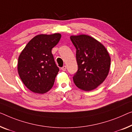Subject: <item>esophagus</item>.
Returning <instances> with one entry per match:
<instances>
[{
  "label": "esophagus",
  "instance_id": "obj_1",
  "mask_svg": "<svg viewBox=\"0 0 132 132\" xmlns=\"http://www.w3.org/2000/svg\"><path fill=\"white\" fill-rule=\"evenodd\" d=\"M61 69H62V70H63V71H66V66H63Z\"/></svg>",
  "mask_w": 132,
  "mask_h": 132
}]
</instances>
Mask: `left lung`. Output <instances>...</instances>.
Returning <instances> with one entry per match:
<instances>
[{"label": "left lung", "instance_id": "1", "mask_svg": "<svg viewBox=\"0 0 132 132\" xmlns=\"http://www.w3.org/2000/svg\"><path fill=\"white\" fill-rule=\"evenodd\" d=\"M76 49L78 70L73 80L84 91H91L101 84L109 74L111 59L103 44L86 35L71 36Z\"/></svg>", "mask_w": 132, "mask_h": 132}]
</instances>
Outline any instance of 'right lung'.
<instances>
[{"label": "right lung", "mask_w": 132, "mask_h": 132, "mask_svg": "<svg viewBox=\"0 0 132 132\" xmlns=\"http://www.w3.org/2000/svg\"><path fill=\"white\" fill-rule=\"evenodd\" d=\"M60 38V34L37 35L29 41L19 55V75L30 91L44 94L53 86L59 68L55 63L52 50Z\"/></svg>", "instance_id": "right-lung-1"}]
</instances>
